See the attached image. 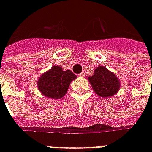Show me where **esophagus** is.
Wrapping results in <instances>:
<instances>
[{
  "label": "esophagus",
  "mask_w": 152,
  "mask_h": 152,
  "mask_svg": "<svg viewBox=\"0 0 152 152\" xmlns=\"http://www.w3.org/2000/svg\"><path fill=\"white\" fill-rule=\"evenodd\" d=\"M85 76H86V74H85V72H82L80 73V74H79L80 77H84Z\"/></svg>",
  "instance_id": "obj_1"
}]
</instances>
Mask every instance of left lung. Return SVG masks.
<instances>
[{"label": "left lung", "mask_w": 152, "mask_h": 152, "mask_svg": "<svg viewBox=\"0 0 152 152\" xmlns=\"http://www.w3.org/2000/svg\"><path fill=\"white\" fill-rule=\"evenodd\" d=\"M89 80L94 92L100 97L108 98L116 94L120 89V80L114 73L103 66H99Z\"/></svg>", "instance_id": "obj_1"}]
</instances>
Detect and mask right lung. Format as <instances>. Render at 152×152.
Returning <instances> with one entry per match:
<instances>
[{
    "instance_id": "add662e5",
    "label": "right lung",
    "mask_w": 152,
    "mask_h": 152,
    "mask_svg": "<svg viewBox=\"0 0 152 152\" xmlns=\"http://www.w3.org/2000/svg\"><path fill=\"white\" fill-rule=\"evenodd\" d=\"M76 78V76L72 71H63L60 66H53L40 76L37 86L43 95L59 99L66 94L70 83Z\"/></svg>"
}]
</instances>
